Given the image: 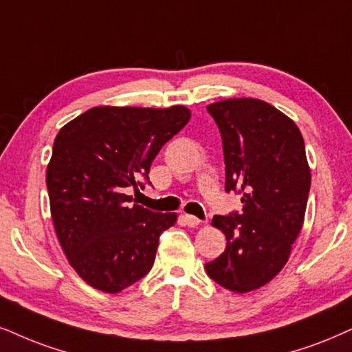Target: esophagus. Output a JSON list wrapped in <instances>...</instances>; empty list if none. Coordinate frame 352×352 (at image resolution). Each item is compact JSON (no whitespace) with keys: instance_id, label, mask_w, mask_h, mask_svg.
<instances>
[{"instance_id":"1","label":"esophagus","mask_w":352,"mask_h":352,"mask_svg":"<svg viewBox=\"0 0 352 352\" xmlns=\"http://www.w3.org/2000/svg\"><path fill=\"white\" fill-rule=\"evenodd\" d=\"M184 222H186V225H188V227H197L199 223H201V220L197 219V217H194V215H189V214H184Z\"/></svg>"}]
</instances>
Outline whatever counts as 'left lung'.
Segmentation results:
<instances>
[{"mask_svg": "<svg viewBox=\"0 0 352 352\" xmlns=\"http://www.w3.org/2000/svg\"><path fill=\"white\" fill-rule=\"evenodd\" d=\"M207 111L222 135L225 189L241 194L243 209L214 217L227 248L206 271L246 294L279 274L302 230L311 183L305 143L296 122L261 99H225Z\"/></svg>", "mask_w": 352, "mask_h": 352, "instance_id": "left-lung-1", "label": "left lung"}]
</instances>
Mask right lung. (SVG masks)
I'll return each instance as SVG.
<instances>
[{
  "label": "right lung",
  "mask_w": 352,
  "mask_h": 352,
  "mask_svg": "<svg viewBox=\"0 0 352 352\" xmlns=\"http://www.w3.org/2000/svg\"><path fill=\"white\" fill-rule=\"evenodd\" d=\"M184 106H98L60 129L47 164L54 227L70 266L91 287L117 294L148 274L176 214L132 202L162 146L189 122Z\"/></svg>",
  "instance_id": "obj_1"
}]
</instances>
